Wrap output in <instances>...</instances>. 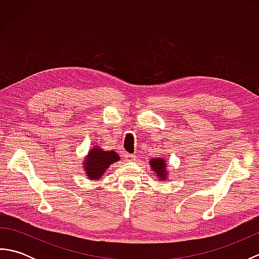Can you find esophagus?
<instances>
[{
	"instance_id": "obj_1",
	"label": "esophagus",
	"mask_w": 259,
	"mask_h": 259,
	"mask_svg": "<svg viewBox=\"0 0 259 259\" xmlns=\"http://www.w3.org/2000/svg\"><path fill=\"white\" fill-rule=\"evenodd\" d=\"M124 159H125V160H128V161H133V160H135V159H136V156L135 155H131V153H124Z\"/></svg>"
}]
</instances>
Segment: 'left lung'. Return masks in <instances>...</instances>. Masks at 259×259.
<instances>
[{"instance_id": "8db88e82", "label": "left lung", "mask_w": 259, "mask_h": 259, "mask_svg": "<svg viewBox=\"0 0 259 259\" xmlns=\"http://www.w3.org/2000/svg\"><path fill=\"white\" fill-rule=\"evenodd\" d=\"M151 164V169L155 171V175L159 180H164L168 176L167 174V163L164 159L153 158L149 161Z\"/></svg>"}]
</instances>
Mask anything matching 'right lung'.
I'll return each instance as SVG.
<instances>
[{
    "label": "right lung",
    "mask_w": 259,
    "mask_h": 259,
    "mask_svg": "<svg viewBox=\"0 0 259 259\" xmlns=\"http://www.w3.org/2000/svg\"><path fill=\"white\" fill-rule=\"evenodd\" d=\"M120 160V157L113 150L104 151L98 146L92 147L84 159V171L91 180H99L110 164Z\"/></svg>",
    "instance_id": "right-lung-1"
}]
</instances>
